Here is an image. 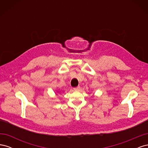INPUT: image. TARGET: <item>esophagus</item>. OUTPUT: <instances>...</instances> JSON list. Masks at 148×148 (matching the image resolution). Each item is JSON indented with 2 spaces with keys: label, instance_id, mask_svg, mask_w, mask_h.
Wrapping results in <instances>:
<instances>
[{
  "label": "esophagus",
  "instance_id": "1",
  "mask_svg": "<svg viewBox=\"0 0 148 148\" xmlns=\"http://www.w3.org/2000/svg\"><path fill=\"white\" fill-rule=\"evenodd\" d=\"M73 89H74L75 91H79V89H80V86H77V87H76V88H74Z\"/></svg>",
  "mask_w": 148,
  "mask_h": 148
}]
</instances>
